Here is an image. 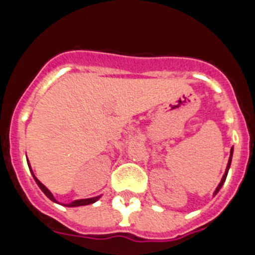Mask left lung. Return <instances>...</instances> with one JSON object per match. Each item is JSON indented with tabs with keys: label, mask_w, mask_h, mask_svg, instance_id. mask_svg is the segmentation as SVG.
<instances>
[{
	"label": "left lung",
	"mask_w": 255,
	"mask_h": 255,
	"mask_svg": "<svg viewBox=\"0 0 255 255\" xmlns=\"http://www.w3.org/2000/svg\"><path fill=\"white\" fill-rule=\"evenodd\" d=\"M232 151H234V147H232V149H231V154H230V159H229V164H227V168H226V172H225V174H223V177H222V180H221V182H220V185H218V187H217V189H216V191H214V195H216V194H217V192L220 191V189H221V187H222V185H223V183H225V181H226V177H227V173H229L230 165H231V159H232Z\"/></svg>",
	"instance_id": "8db88e82"
}]
</instances>
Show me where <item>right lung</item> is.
<instances>
[{
  "label": "right lung",
  "instance_id": "add662e5",
  "mask_svg": "<svg viewBox=\"0 0 255 255\" xmlns=\"http://www.w3.org/2000/svg\"><path fill=\"white\" fill-rule=\"evenodd\" d=\"M28 165H29V161H28ZM33 177H34V181H35V182H37V185L39 186V189H41L42 191L45 192L46 196H47V198L50 199V200H52V201H55V203H57V201L55 200L54 196H52V194H51V192L48 191L47 187H46L45 185H42V183L39 182L38 180H37V177H35L34 174H33ZM99 198H100V196H96V198H91V199H81V200H75V201H72L70 204H66V207H79V205L92 204V203H95V201L99 200Z\"/></svg>",
  "mask_w": 255,
  "mask_h": 255
}]
</instances>
